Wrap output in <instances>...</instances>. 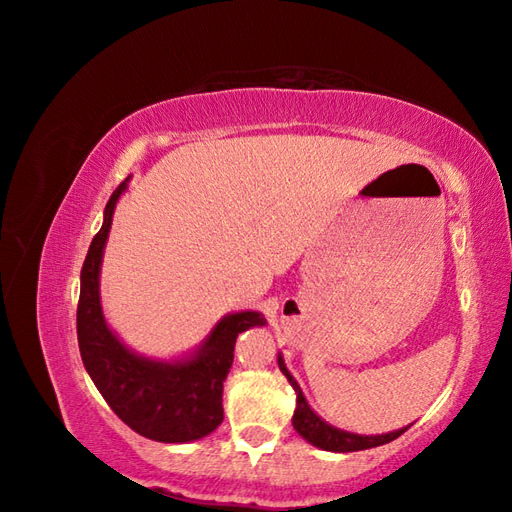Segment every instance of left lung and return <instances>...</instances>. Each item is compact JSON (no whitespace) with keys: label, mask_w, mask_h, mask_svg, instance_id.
Segmentation results:
<instances>
[{"label":"left lung","mask_w":512,"mask_h":512,"mask_svg":"<svg viewBox=\"0 0 512 512\" xmlns=\"http://www.w3.org/2000/svg\"><path fill=\"white\" fill-rule=\"evenodd\" d=\"M277 365H280L282 374L288 378L294 393H297V410H294V416H292L294 429H297L309 444L322 448V451H333V453L365 451V448H374V446H382V444L393 442L395 438H399L401 433H404L410 427L408 425L404 429H397V431H391V433H382V436H359V433H348V431L337 429V427H333L329 423H324L322 418L312 408L307 406L301 386L297 384V380L290 376V371L284 365L282 354L277 356Z\"/></svg>","instance_id":"8db88e82"}]
</instances>
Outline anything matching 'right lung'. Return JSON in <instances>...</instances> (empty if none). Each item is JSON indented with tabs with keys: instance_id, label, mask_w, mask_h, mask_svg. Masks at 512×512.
Listing matches in <instances>:
<instances>
[{
	"instance_id": "add662e5",
	"label": "right lung",
	"mask_w": 512,
	"mask_h": 512,
	"mask_svg": "<svg viewBox=\"0 0 512 512\" xmlns=\"http://www.w3.org/2000/svg\"><path fill=\"white\" fill-rule=\"evenodd\" d=\"M128 179L108 198L104 222L89 245L81 269L76 335L87 374L111 410L141 436L181 444L209 436L224 421V380L235 359L239 333L262 327L258 312L228 314L215 324L194 356L151 361L123 346L108 329L100 305V265L113 213Z\"/></svg>"
}]
</instances>
